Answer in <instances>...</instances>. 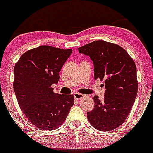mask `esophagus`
<instances>
[{"label":"esophagus","mask_w":153,"mask_h":153,"mask_svg":"<svg viewBox=\"0 0 153 153\" xmlns=\"http://www.w3.org/2000/svg\"><path fill=\"white\" fill-rule=\"evenodd\" d=\"M74 97H75V99L81 100V99H82L83 98H84V97H85V95H83V94L78 93V92H75V93H74Z\"/></svg>","instance_id":"obj_1"}]
</instances>
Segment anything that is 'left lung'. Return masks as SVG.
<instances>
[{
  "mask_svg": "<svg viewBox=\"0 0 153 153\" xmlns=\"http://www.w3.org/2000/svg\"><path fill=\"white\" fill-rule=\"evenodd\" d=\"M78 49L93 61L95 79L105 83L103 101L94 96V109L87 112L89 122L103 132L116 129L126 119L136 98L135 62L124 48L107 41H93Z\"/></svg>",
  "mask_w": 153,
  "mask_h": 153,
  "instance_id": "8db88e82",
  "label": "left lung"
}]
</instances>
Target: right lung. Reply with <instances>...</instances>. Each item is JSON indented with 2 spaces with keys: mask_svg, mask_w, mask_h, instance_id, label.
Returning a JSON list of instances; mask_svg holds the SVG:
<instances>
[{
  "mask_svg": "<svg viewBox=\"0 0 153 153\" xmlns=\"http://www.w3.org/2000/svg\"><path fill=\"white\" fill-rule=\"evenodd\" d=\"M72 49L40 46L24 52L14 68L13 88L20 108L29 121L52 130L66 121L74 104L73 95L55 93L52 85Z\"/></svg>",
  "mask_w": 153,
  "mask_h": 153,
  "instance_id": "1",
  "label": "right lung"
}]
</instances>
